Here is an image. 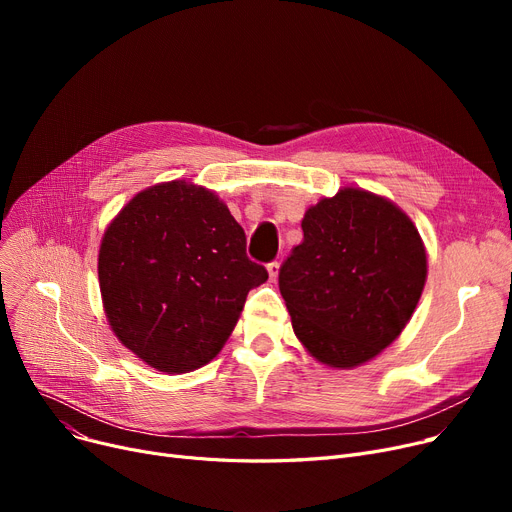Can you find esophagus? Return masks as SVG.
<instances>
[{
  "instance_id": "obj_1",
  "label": "esophagus",
  "mask_w": 512,
  "mask_h": 512,
  "mask_svg": "<svg viewBox=\"0 0 512 512\" xmlns=\"http://www.w3.org/2000/svg\"><path fill=\"white\" fill-rule=\"evenodd\" d=\"M267 274H270V280H272V282H276V280H278V274H280V263H278V261L267 263Z\"/></svg>"
}]
</instances>
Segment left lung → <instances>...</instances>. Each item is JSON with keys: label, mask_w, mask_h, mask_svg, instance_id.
Wrapping results in <instances>:
<instances>
[{"label": "left lung", "mask_w": 512, "mask_h": 512, "mask_svg": "<svg viewBox=\"0 0 512 512\" xmlns=\"http://www.w3.org/2000/svg\"><path fill=\"white\" fill-rule=\"evenodd\" d=\"M303 242L280 267L292 330L311 357L357 367L390 346L421 299L423 240L409 215L363 188L309 207Z\"/></svg>", "instance_id": "1"}]
</instances>
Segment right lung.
<instances>
[{
  "instance_id": "add662e5",
  "label": "right lung",
  "mask_w": 512,
  "mask_h": 512,
  "mask_svg": "<svg viewBox=\"0 0 512 512\" xmlns=\"http://www.w3.org/2000/svg\"><path fill=\"white\" fill-rule=\"evenodd\" d=\"M97 270L118 340L166 373L218 355L249 290L267 280L228 207L184 180L155 184L124 205L103 234Z\"/></svg>"
}]
</instances>
